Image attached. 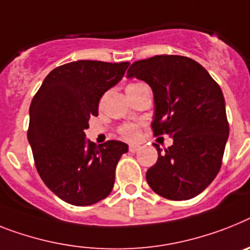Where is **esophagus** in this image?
<instances>
[{
  "label": "esophagus",
  "mask_w": 250,
  "mask_h": 250,
  "mask_svg": "<svg viewBox=\"0 0 250 250\" xmlns=\"http://www.w3.org/2000/svg\"><path fill=\"white\" fill-rule=\"evenodd\" d=\"M140 150V146L138 145H129V151L131 152H136V151Z\"/></svg>",
  "instance_id": "1"
}]
</instances>
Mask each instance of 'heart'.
<instances>
[{"instance_id": "1", "label": "heart", "mask_w": 250, "mask_h": 250, "mask_svg": "<svg viewBox=\"0 0 250 250\" xmlns=\"http://www.w3.org/2000/svg\"><path fill=\"white\" fill-rule=\"evenodd\" d=\"M137 85H141V83H129L125 90L132 89V87H135V86ZM119 133H121L122 137L125 138V140H128V141H135V140L138 138V136H140V129H138V127L136 125H125L119 128Z\"/></svg>"}]
</instances>
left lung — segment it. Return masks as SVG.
Here are the masks:
<instances>
[{"label":"left lung","instance_id":"1","mask_svg":"<svg viewBox=\"0 0 250 250\" xmlns=\"http://www.w3.org/2000/svg\"><path fill=\"white\" fill-rule=\"evenodd\" d=\"M127 77L142 80L154 93L155 135L173 138L146 173L151 189L173 201L189 200L212 183L229 137L225 99L198 62L183 56H155L132 63Z\"/></svg>","mask_w":250,"mask_h":250}]
</instances>
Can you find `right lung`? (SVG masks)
Instances as JSON below:
<instances>
[{"mask_svg": "<svg viewBox=\"0 0 250 250\" xmlns=\"http://www.w3.org/2000/svg\"><path fill=\"white\" fill-rule=\"evenodd\" d=\"M129 62L76 61L50 71L29 109L28 141L44 184L64 202L90 206L114 186L115 167L128 145L86 138L100 98L119 83Z\"/></svg>", "mask_w": 250, "mask_h": 250, "instance_id": "1", "label": "right lung"}]
</instances>
